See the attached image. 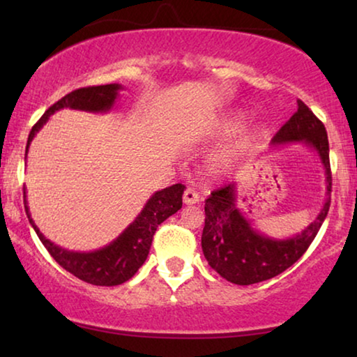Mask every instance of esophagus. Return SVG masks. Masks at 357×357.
Instances as JSON below:
<instances>
[{
    "label": "esophagus",
    "instance_id": "esophagus-1",
    "mask_svg": "<svg viewBox=\"0 0 357 357\" xmlns=\"http://www.w3.org/2000/svg\"><path fill=\"white\" fill-rule=\"evenodd\" d=\"M199 202V195L195 192L193 188H187L183 192V203L185 204H195Z\"/></svg>",
    "mask_w": 357,
    "mask_h": 357
}]
</instances>
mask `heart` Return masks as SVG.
<instances>
[{"mask_svg": "<svg viewBox=\"0 0 357 357\" xmlns=\"http://www.w3.org/2000/svg\"><path fill=\"white\" fill-rule=\"evenodd\" d=\"M245 115L242 112H234L229 114L221 120V123L218 126L216 133L219 136H231L242 128ZM263 130L258 125H250L247 128H243L241 133L236 136V139L231 141L227 146L213 155L211 164H209V170L214 175H221L227 172L243 154H247L258 141L261 139Z\"/></svg>", "mask_w": 357, "mask_h": 357, "instance_id": "b5f03b06", "label": "heart"}]
</instances>
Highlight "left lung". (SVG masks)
I'll use <instances>...</instances> for the list:
<instances>
[{
	"instance_id": "1",
	"label": "left lung",
	"mask_w": 357,
	"mask_h": 357,
	"mask_svg": "<svg viewBox=\"0 0 357 357\" xmlns=\"http://www.w3.org/2000/svg\"><path fill=\"white\" fill-rule=\"evenodd\" d=\"M302 143L320 158L325 170L326 198L314 221L289 238L268 237L252 226L237 204L236 183L214 190L204 204L202 248L209 266L234 284L248 286L271 280L304 255L330 209L331 170L328 136L309 107L297 100V112L281 126L273 146Z\"/></svg>"
}]
</instances>
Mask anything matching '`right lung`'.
Masks as SVG:
<instances>
[{
  "label": "right lung",
  "instance_id": "add662e5",
  "mask_svg": "<svg viewBox=\"0 0 357 357\" xmlns=\"http://www.w3.org/2000/svg\"><path fill=\"white\" fill-rule=\"evenodd\" d=\"M121 89H123L121 84H105L81 87V89L66 94L56 104H53L42 115V119L32 126V131L27 139L26 153L37 131H40L42 126L50 119V115L55 114L56 110L73 109L92 112V114H105V112L114 109L115 100ZM183 190L185 185L175 183L172 187L155 192L146 202L144 208L135 218V221L115 241H112L109 245L102 247L99 250L92 252L66 250V248L48 241L40 232V229L36 226V222L31 218V213H29L26 188H24V206H26L29 222H31L40 242L45 245L48 253L55 258L58 265L70 271L71 275L79 278V280L89 282V284L119 286L121 282L128 281L130 278H133L135 273L146 261L151 243H153V236L159 224H162L165 219L182 208Z\"/></svg>",
  "mask_w": 357,
  "mask_h": 357
}]
</instances>
